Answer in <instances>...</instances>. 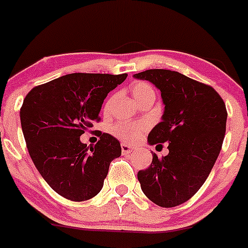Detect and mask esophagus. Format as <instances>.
I'll use <instances>...</instances> for the list:
<instances>
[{
    "instance_id": "esophagus-1",
    "label": "esophagus",
    "mask_w": 248,
    "mask_h": 248,
    "mask_svg": "<svg viewBox=\"0 0 248 248\" xmlns=\"http://www.w3.org/2000/svg\"><path fill=\"white\" fill-rule=\"evenodd\" d=\"M122 153L123 154H129V153L134 152L135 149H136V147H132V145H129L127 143H122Z\"/></svg>"
}]
</instances>
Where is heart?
Listing matches in <instances>:
<instances>
[{
  "instance_id": "heart-1",
  "label": "heart",
  "mask_w": 248,
  "mask_h": 248,
  "mask_svg": "<svg viewBox=\"0 0 248 248\" xmlns=\"http://www.w3.org/2000/svg\"><path fill=\"white\" fill-rule=\"evenodd\" d=\"M132 96L135 100H141L144 96L155 94L154 88L147 82H137L131 88ZM144 126L139 123H129V122H121L112 126L111 131L118 139L123 140L124 142H135L142 135Z\"/></svg>"
}]
</instances>
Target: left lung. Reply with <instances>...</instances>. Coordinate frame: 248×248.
Here are the masks:
<instances>
[{"instance_id":"obj_1","label":"left lung","mask_w":248,"mask_h":248,"mask_svg":"<svg viewBox=\"0 0 248 248\" xmlns=\"http://www.w3.org/2000/svg\"><path fill=\"white\" fill-rule=\"evenodd\" d=\"M134 78L152 82L165 105L148 143H168V154L162 159L153 154L152 165L137 178L153 203L177 206L200 190L213 170L226 134V105L213 87L178 71L150 69Z\"/></svg>"}]
</instances>
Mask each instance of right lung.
Instances as JSON below:
<instances>
[{"label": "right lung", "mask_w": 248, "mask_h": 248, "mask_svg": "<svg viewBox=\"0 0 248 248\" xmlns=\"http://www.w3.org/2000/svg\"><path fill=\"white\" fill-rule=\"evenodd\" d=\"M127 74L75 73L34 87L21 109L22 132L33 163L53 191L82 202L101 191L109 163L122 154L121 143L103 134L92 147L80 136L99 121L107 94Z\"/></svg>", "instance_id": "add662e5"}]
</instances>
